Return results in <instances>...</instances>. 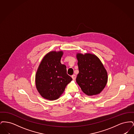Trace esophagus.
I'll use <instances>...</instances> for the list:
<instances>
[{
  "label": "esophagus",
  "instance_id": "1",
  "mask_svg": "<svg viewBox=\"0 0 134 134\" xmlns=\"http://www.w3.org/2000/svg\"><path fill=\"white\" fill-rule=\"evenodd\" d=\"M71 77L72 78V79H73V80H75V79H76V75H75V74H73V75H72V76H71Z\"/></svg>",
  "mask_w": 134,
  "mask_h": 134
}]
</instances>
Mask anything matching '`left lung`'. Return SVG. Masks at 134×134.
I'll return each instance as SVG.
<instances>
[{"label": "left lung", "instance_id": "left-lung-1", "mask_svg": "<svg viewBox=\"0 0 134 134\" xmlns=\"http://www.w3.org/2000/svg\"><path fill=\"white\" fill-rule=\"evenodd\" d=\"M79 73L76 82L87 96L99 94L108 82V72L99 58L91 53H77Z\"/></svg>", "mask_w": 134, "mask_h": 134}]
</instances>
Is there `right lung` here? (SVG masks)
Returning <instances> with one entry per match:
<instances>
[{
    "instance_id": "obj_1",
    "label": "right lung",
    "mask_w": 134,
    "mask_h": 134,
    "mask_svg": "<svg viewBox=\"0 0 134 134\" xmlns=\"http://www.w3.org/2000/svg\"><path fill=\"white\" fill-rule=\"evenodd\" d=\"M62 51L47 53L38 66L35 76L37 89L45 99L54 100L64 92L72 78L67 74L66 66L61 63Z\"/></svg>"
}]
</instances>
